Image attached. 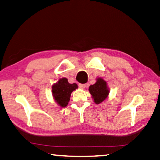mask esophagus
Listing matches in <instances>:
<instances>
[{
    "label": "esophagus",
    "mask_w": 160,
    "mask_h": 160,
    "mask_svg": "<svg viewBox=\"0 0 160 160\" xmlns=\"http://www.w3.org/2000/svg\"><path fill=\"white\" fill-rule=\"evenodd\" d=\"M78 86H79V88L80 89H85L86 88L85 84H79V85H78Z\"/></svg>",
    "instance_id": "obj_1"
}]
</instances>
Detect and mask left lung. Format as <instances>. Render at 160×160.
Returning <instances> with one entry per match:
<instances>
[{
  "label": "left lung",
  "instance_id": "obj_1",
  "mask_svg": "<svg viewBox=\"0 0 160 160\" xmlns=\"http://www.w3.org/2000/svg\"><path fill=\"white\" fill-rule=\"evenodd\" d=\"M89 91L96 104L102 103L109 94V88L107 83L101 78H98L96 83L89 86Z\"/></svg>",
  "mask_w": 160,
  "mask_h": 160
}]
</instances>
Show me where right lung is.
I'll return each instance as SVG.
<instances>
[{"label":"right lung","mask_w":160,"mask_h":160,"mask_svg":"<svg viewBox=\"0 0 160 160\" xmlns=\"http://www.w3.org/2000/svg\"><path fill=\"white\" fill-rule=\"evenodd\" d=\"M77 88V84H70L68 82L67 78H61L52 87V96L58 105L62 108H64L70 101L72 92Z\"/></svg>","instance_id":"add662e5"}]
</instances>
